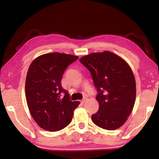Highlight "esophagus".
Returning a JSON list of instances; mask_svg holds the SVG:
<instances>
[{
	"instance_id": "1",
	"label": "esophagus",
	"mask_w": 159,
	"mask_h": 159,
	"mask_svg": "<svg viewBox=\"0 0 159 159\" xmlns=\"http://www.w3.org/2000/svg\"><path fill=\"white\" fill-rule=\"evenodd\" d=\"M87 98H84V99H82V100H81V103L82 104H84L85 103V102H86V101H87Z\"/></svg>"
}]
</instances>
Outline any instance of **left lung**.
<instances>
[{
  "label": "left lung",
  "instance_id": "obj_1",
  "mask_svg": "<svg viewBox=\"0 0 159 159\" xmlns=\"http://www.w3.org/2000/svg\"><path fill=\"white\" fill-rule=\"evenodd\" d=\"M79 61L90 71L98 91L99 109L92 116L93 122L108 130L121 127L133 111L136 98V83L130 66L109 51L91 53Z\"/></svg>",
  "mask_w": 159,
  "mask_h": 159
}]
</instances>
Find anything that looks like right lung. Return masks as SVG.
Segmentation results:
<instances>
[{"label":"right lung","mask_w":159,"mask_h":159,"mask_svg":"<svg viewBox=\"0 0 159 159\" xmlns=\"http://www.w3.org/2000/svg\"><path fill=\"white\" fill-rule=\"evenodd\" d=\"M78 58L60 52L44 54L29 67L25 83L26 102L34 120L44 130L56 132L66 127L79 105V102L70 100L61 85L65 69Z\"/></svg>","instance_id":"add662e5"}]
</instances>
